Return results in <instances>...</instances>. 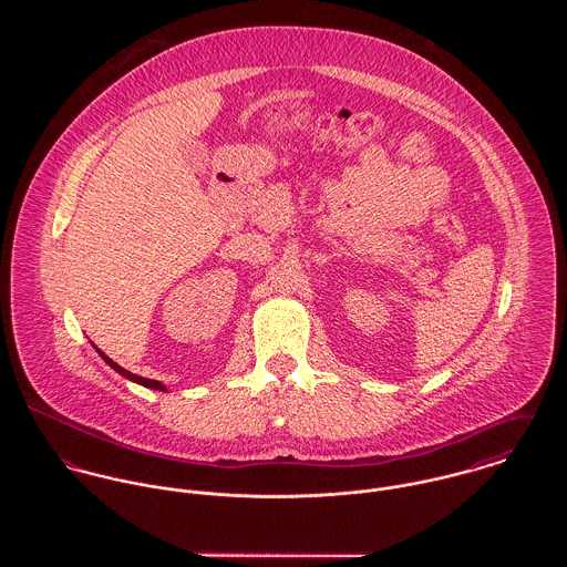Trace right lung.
Returning a JSON list of instances; mask_svg holds the SVG:
<instances>
[{"mask_svg":"<svg viewBox=\"0 0 567 567\" xmlns=\"http://www.w3.org/2000/svg\"><path fill=\"white\" fill-rule=\"evenodd\" d=\"M97 349V347H95ZM97 353L102 355V360L106 362V364H111V369H115L120 375H124L126 380H133V382H137V384H142V386H146V389H155V391H165L163 389L162 382H157V380H148V378H140V375H135V373H131V371H126V369H122L120 364H115L109 355H104V351H100L97 349Z\"/></svg>","mask_w":567,"mask_h":567,"instance_id":"obj_1","label":"right lung"}]
</instances>
